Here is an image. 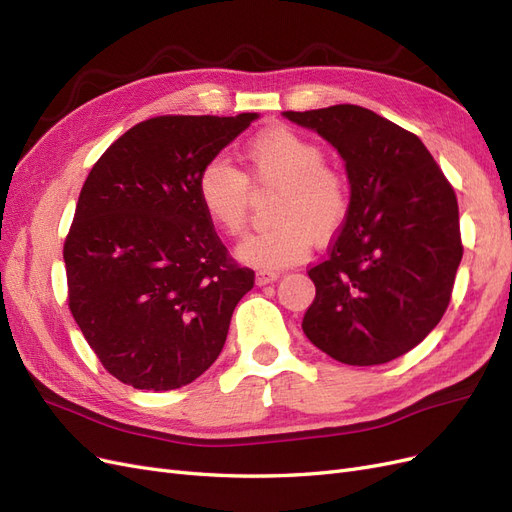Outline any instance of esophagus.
<instances>
[{
    "label": "esophagus",
    "instance_id": "obj_1",
    "mask_svg": "<svg viewBox=\"0 0 512 512\" xmlns=\"http://www.w3.org/2000/svg\"><path fill=\"white\" fill-rule=\"evenodd\" d=\"M275 280H280V273H277V271H258L256 273V284L258 286H267Z\"/></svg>",
    "mask_w": 512,
    "mask_h": 512
}]
</instances>
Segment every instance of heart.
<instances>
[{"label":"heart","instance_id":"1","mask_svg":"<svg viewBox=\"0 0 512 512\" xmlns=\"http://www.w3.org/2000/svg\"><path fill=\"white\" fill-rule=\"evenodd\" d=\"M245 175L215 158L200 170L196 196L213 226L239 235L247 220L250 181L254 188H277L271 228L237 243L245 265L273 271L307 256L312 241L329 239L348 213V181L324 162L322 149L290 128L275 126L256 134L241 151Z\"/></svg>","mask_w":512,"mask_h":512}]
</instances>
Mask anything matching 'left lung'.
Listing matches in <instances>:
<instances>
[{"instance_id":"obj_1","label":"left lung","mask_w":512,"mask_h":512,"mask_svg":"<svg viewBox=\"0 0 512 512\" xmlns=\"http://www.w3.org/2000/svg\"><path fill=\"white\" fill-rule=\"evenodd\" d=\"M346 164L350 203L329 254L307 271L309 342L346 365L406 354L444 316L463 256L457 196L421 138L354 104L284 113Z\"/></svg>"}]
</instances>
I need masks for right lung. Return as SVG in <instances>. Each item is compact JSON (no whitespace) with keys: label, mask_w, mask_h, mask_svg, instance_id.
Masks as SVG:
<instances>
[{"label":"right lung","mask_w":512,"mask_h":512,"mask_svg":"<svg viewBox=\"0 0 512 512\" xmlns=\"http://www.w3.org/2000/svg\"><path fill=\"white\" fill-rule=\"evenodd\" d=\"M258 117H153L91 168L64 245L68 305L123 384L173 391L220 356L254 271L226 254L196 181Z\"/></svg>","instance_id":"obj_1"}]
</instances>
